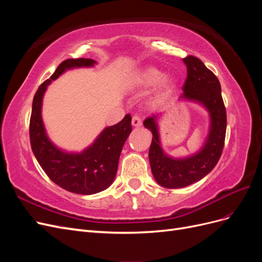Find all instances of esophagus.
Masks as SVG:
<instances>
[{"instance_id":"1","label":"esophagus","mask_w":262,"mask_h":262,"mask_svg":"<svg viewBox=\"0 0 262 262\" xmlns=\"http://www.w3.org/2000/svg\"><path fill=\"white\" fill-rule=\"evenodd\" d=\"M132 125L137 126V128H139V126L142 125V120H141V118L139 116H133L132 117Z\"/></svg>"}]
</instances>
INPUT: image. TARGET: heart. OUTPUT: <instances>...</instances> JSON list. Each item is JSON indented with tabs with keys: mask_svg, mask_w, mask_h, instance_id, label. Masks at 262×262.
I'll return each mask as SVG.
<instances>
[{
	"mask_svg": "<svg viewBox=\"0 0 262 262\" xmlns=\"http://www.w3.org/2000/svg\"><path fill=\"white\" fill-rule=\"evenodd\" d=\"M162 76V72L156 68H147L142 71V72L136 77L134 80V85L138 89H147V87L153 86L156 84L158 80H160ZM173 89V81L171 77L165 76L163 77L160 82H158L156 86V90L153 95V100L158 101L163 98H165L167 95L170 94V92Z\"/></svg>",
	"mask_w": 262,
	"mask_h": 262,
	"instance_id": "b5f03b06",
	"label": "heart"
}]
</instances>
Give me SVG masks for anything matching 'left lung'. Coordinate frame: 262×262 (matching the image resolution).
I'll return each mask as SVG.
<instances>
[{"instance_id": "left-lung-1", "label": "left lung", "mask_w": 262, "mask_h": 262, "mask_svg": "<svg viewBox=\"0 0 262 262\" xmlns=\"http://www.w3.org/2000/svg\"><path fill=\"white\" fill-rule=\"evenodd\" d=\"M184 62L187 66V77L182 86L181 98L201 102L210 113L211 128L199 153L182 160H173L161 147L157 117L145 119L144 126L153 134L148 150L150 169L155 180L165 188H182L207 176L217 164L225 142L226 109L217 77L194 55H187Z\"/></svg>"}]
</instances>
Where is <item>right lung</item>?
Instances as JSON below:
<instances>
[{
	"instance_id": "right-lung-1",
	"label": "right lung",
	"mask_w": 262,
	"mask_h": 262,
	"mask_svg": "<svg viewBox=\"0 0 262 262\" xmlns=\"http://www.w3.org/2000/svg\"><path fill=\"white\" fill-rule=\"evenodd\" d=\"M94 63V60L84 58L61 62L50 78L37 90L29 121L30 145L39 165L54 184L78 194L97 193L113 184L123 144L132 131L131 116L125 115L120 122L106 128L94 144L81 154H70L55 147L47 138L41 104L47 86L66 70L92 67Z\"/></svg>"
}]
</instances>
